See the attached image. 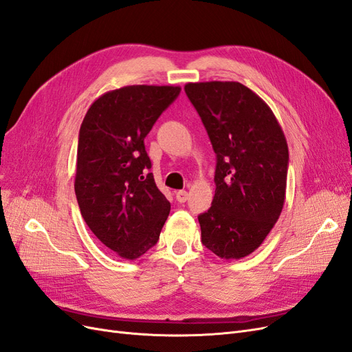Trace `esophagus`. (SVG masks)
<instances>
[{"mask_svg": "<svg viewBox=\"0 0 352 352\" xmlns=\"http://www.w3.org/2000/svg\"><path fill=\"white\" fill-rule=\"evenodd\" d=\"M175 197L179 203H186L188 200V192L186 190H179L175 192Z\"/></svg>", "mask_w": 352, "mask_h": 352, "instance_id": "34e87169", "label": "esophagus"}]
</instances>
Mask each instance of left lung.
Wrapping results in <instances>:
<instances>
[{"label": "left lung", "mask_w": 352, "mask_h": 352, "mask_svg": "<svg viewBox=\"0 0 352 352\" xmlns=\"http://www.w3.org/2000/svg\"><path fill=\"white\" fill-rule=\"evenodd\" d=\"M217 153L214 196L199 214L201 243L225 260L252 254L285 201L288 144L266 102L238 82L184 86Z\"/></svg>", "instance_id": "obj_1"}]
</instances>
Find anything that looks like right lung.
<instances>
[{
  "label": "right lung",
  "instance_id": "1",
  "mask_svg": "<svg viewBox=\"0 0 352 352\" xmlns=\"http://www.w3.org/2000/svg\"><path fill=\"white\" fill-rule=\"evenodd\" d=\"M179 86H124L99 96L78 133L74 191L98 240L122 258L152 248L171 205L156 187L144 138Z\"/></svg>",
  "mask_w": 352,
  "mask_h": 352
}]
</instances>
